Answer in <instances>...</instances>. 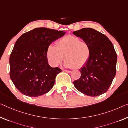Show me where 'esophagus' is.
I'll use <instances>...</instances> for the list:
<instances>
[{
  "label": "esophagus",
  "instance_id": "esophagus-1",
  "mask_svg": "<svg viewBox=\"0 0 128 128\" xmlns=\"http://www.w3.org/2000/svg\"><path fill=\"white\" fill-rule=\"evenodd\" d=\"M64 72H68V73H70L71 72V71H70V70H64Z\"/></svg>",
  "mask_w": 128,
  "mask_h": 128
}]
</instances>
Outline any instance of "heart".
Wrapping results in <instances>:
<instances>
[{"label":"heart","instance_id":"heart-1","mask_svg":"<svg viewBox=\"0 0 128 128\" xmlns=\"http://www.w3.org/2000/svg\"><path fill=\"white\" fill-rule=\"evenodd\" d=\"M91 48L86 41L73 35H67L56 41V46L49 45L47 58L52 66L60 64L64 58V65L67 68H80L89 61Z\"/></svg>","mask_w":128,"mask_h":128}]
</instances>
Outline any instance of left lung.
Wrapping results in <instances>:
<instances>
[{
    "mask_svg": "<svg viewBox=\"0 0 128 128\" xmlns=\"http://www.w3.org/2000/svg\"><path fill=\"white\" fill-rule=\"evenodd\" d=\"M73 34L90 44L91 56L80 70V77L73 84L78 91L96 97L106 92L116 74L117 54L109 38L92 28L74 31Z\"/></svg>",
    "mask_w": 128,
    "mask_h": 128,
    "instance_id": "8db88e82",
    "label": "left lung"
}]
</instances>
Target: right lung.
I'll return each mask as SVG.
<instances>
[{"mask_svg":"<svg viewBox=\"0 0 128 128\" xmlns=\"http://www.w3.org/2000/svg\"><path fill=\"white\" fill-rule=\"evenodd\" d=\"M40 27L21 35L14 46L10 57V76L16 89L29 97H38L48 92L61 72L48 64L47 50L52 42L65 34Z\"/></svg>","mask_w":128,"mask_h":128,"instance_id":"right-lung-1","label":"right lung"}]
</instances>
